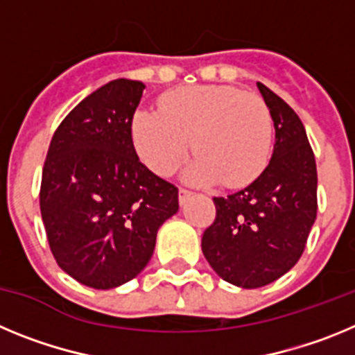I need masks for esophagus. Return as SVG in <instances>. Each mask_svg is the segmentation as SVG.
Returning <instances> with one entry per match:
<instances>
[{
  "label": "esophagus",
  "mask_w": 355,
  "mask_h": 355,
  "mask_svg": "<svg viewBox=\"0 0 355 355\" xmlns=\"http://www.w3.org/2000/svg\"><path fill=\"white\" fill-rule=\"evenodd\" d=\"M190 196H192V192H190V190H187V188H180V202H181V205H184V202H187V199Z\"/></svg>",
  "instance_id": "34e87169"
}]
</instances>
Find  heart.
<instances>
[{
  "label": "heart",
  "mask_w": 355,
  "mask_h": 355,
  "mask_svg": "<svg viewBox=\"0 0 355 355\" xmlns=\"http://www.w3.org/2000/svg\"><path fill=\"white\" fill-rule=\"evenodd\" d=\"M133 142L155 172L168 175L193 147L187 168L193 183L238 188L256 180L272 153L270 110L258 94L229 85H196L172 90L162 99V114L139 110Z\"/></svg>",
  "instance_id": "obj_1"
}]
</instances>
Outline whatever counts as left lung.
Instances as JSON below:
<instances>
[{
  "mask_svg": "<svg viewBox=\"0 0 355 355\" xmlns=\"http://www.w3.org/2000/svg\"><path fill=\"white\" fill-rule=\"evenodd\" d=\"M258 89L274 121V155L249 187L213 197L215 222L200 243L216 274L249 290L293 268L318 209L316 162L302 121L268 87L258 83Z\"/></svg>",
  "mask_w": 355,
  "mask_h": 355,
  "instance_id": "1",
  "label": "left lung"
}]
</instances>
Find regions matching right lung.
Masks as SVG:
<instances>
[{"instance_id": "add662e5", "label": "right lung", "mask_w": 355, "mask_h": 355, "mask_svg": "<svg viewBox=\"0 0 355 355\" xmlns=\"http://www.w3.org/2000/svg\"><path fill=\"white\" fill-rule=\"evenodd\" d=\"M146 85H103L60 122L40 183L49 249L85 286L110 290L140 274L163 222L180 209L178 188L149 171L131 137Z\"/></svg>"}]
</instances>
